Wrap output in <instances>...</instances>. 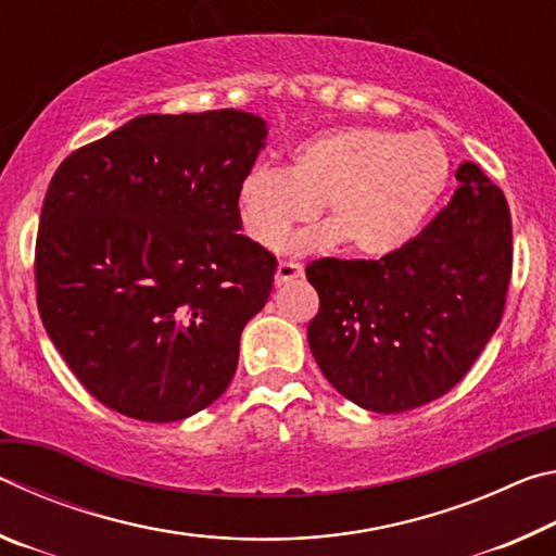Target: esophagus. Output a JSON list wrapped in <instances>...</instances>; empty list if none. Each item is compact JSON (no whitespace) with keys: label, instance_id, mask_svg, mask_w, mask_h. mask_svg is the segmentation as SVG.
<instances>
[{"label":"esophagus","instance_id":"obj_1","mask_svg":"<svg viewBox=\"0 0 556 556\" xmlns=\"http://www.w3.org/2000/svg\"><path fill=\"white\" fill-rule=\"evenodd\" d=\"M301 275H304V267H301L299 262H279L275 281H277V287H279V285H287V281L299 279Z\"/></svg>","mask_w":556,"mask_h":556}]
</instances>
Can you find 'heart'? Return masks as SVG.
<instances>
[{
	"label": "heart",
	"mask_w": 556,
	"mask_h": 556,
	"mask_svg": "<svg viewBox=\"0 0 556 556\" xmlns=\"http://www.w3.org/2000/svg\"><path fill=\"white\" fill-rule=\"evenodd\" d=\"M448 178L451 156L431 131L341 127L299 142L285 172L252 166L238 188V213L252 242L279 250L324 205L328 225L301 238L299 250L343 240L355 255L384 257L419 232Z\"/></svg>",
	"instance_id": "obj_1"
}]
</instances>
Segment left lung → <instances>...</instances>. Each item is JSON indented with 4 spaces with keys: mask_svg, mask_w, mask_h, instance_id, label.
Here are the masks:
<instances>
[{
    "mask_svg": "<svg viewBox=\"0 0 556 556\" xmlns=\"http://www.w3.org/2000/svg\"><path fill=\"white\" fill-rule=\"evenodd\" d=\"M417 238L380 260L321 257L308 345L326 380L357 407L397 414L439 400L501 326L513 275V220L473 162Z\"/></svg>",
    "mask_w": 556,
    "mask_h": 556,
    "instance_id": "8db88e82",
    "label": "left lung"
}]
</instances>
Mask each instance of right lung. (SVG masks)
Here are the masks:
<instances>
[{
    "mask_svg": "<svg viewBox=\"0 0 556 556\" xmlns=\"http://www.w3.org/2000/svg\"><path fill=\"white\" fill-rule=\"evenodd\" d=\"M265 137V119L240 110L142 115L55 168L36 304L105 407L162 425L228 390L242 328L277 271V257L238 232V188Z\"/></svg>",
    "mask_w": 556,
    "mask_h": 556,
    "instance_id": "right-lung-1",
    "label": "right lung"
}]
</instances>
